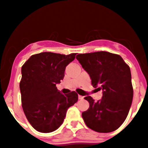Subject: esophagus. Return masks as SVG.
I'll use <instances>...</instances> for the list:
<instances>
[{"instance_id":"34e87169","label":"esophagus","mask_w":148,"mask_h":148,"mask_svg":"<svg viewBox=\"0 0 148 148\" xmlns=\"http://www.w3.org/2000/svg\"><path fill=\"white\" fill-rule=\"evenodd\" d=\"M84 99V97H83V96H81V95H79V100H82V99Z\"/></svg>"}]
</instances>
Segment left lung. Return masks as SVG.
<instances>
[{
	"label": "left lung",
	"instance_id": "left-lung-1",
	"mask_svg": "<svg viewBox=\"0 0 148 148\" xmlns=\"http://www.w3.org/2000/svg\"><path fill=\"white\" fill-rule=\"evenodd\" d=\"M88 73L94 88L102 90L103 97L95 102L90 96V103L82 117L89 128L101 133L117 130L125 121L133 99L130 67L122 57L108 51H97L76 56Z\"/></svg>",
	"mask_w": 148,
	"mask_h": 148
}]
</instances>
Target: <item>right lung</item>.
<instances>
[{
  "instance_id": "add662e5",
  "label": "right lung",
  "mask_w": 148,
  "mask_h": 148,
  "mask_svg": "<svg viewBox=\"0 0 148 148\" xmlns=\"http://www.w3.org/2000/svg\"><path fill=\"white\" fill-rule=\"evenodd\" d=\"M76 54L41 52L32 55L22 66V107L36 130L42 133L56 130L63 124L67 109L77 102L76 92L63 95L56 87L63 79L65 67Z\"/></svg>"
}]
</instances>
